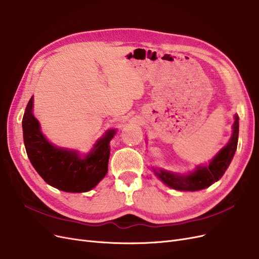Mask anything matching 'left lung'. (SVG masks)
<instances>
[{
    "label": "left lung",
    "instance_id": "1",
    "mask_svg": "<svg viewBox=\"0 0 259 259\" xmlns=\"http://www.w3.org/2000/svg\"><path fill=\"white\" fill-rule=\"evenodd\" d=\"M238 132L239 122L238 116H235V122L233 125V134L229 144L224 147L209 163L208 166H199L197 170L187 176H179L165 170L155 171V175L159 177L162 181L171 188L178 190H189L195 192L210 186L212 183L223 176L228 169V167L233 159L236 149H237L238 143Z\"/></svg>",
    "mask_w": 259,
    "mask_h": 259
}]
</instances>
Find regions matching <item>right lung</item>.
Instances as JSON below:
<instances>
[{
    "mask_svg": "<svg viewBox=\"0 0 259 259\" xmlns=\"http://www.w3.org/2000/svg\"><path fill=\"white\" fill-rule=\"evenodd\" d=\"M32 97L25 109L22 127L26 153L33 168L48 184L67 193H84L94 188L108 171L109 143L115 130L95 144L84 159L75 151L56 148L42 136L32 115Z\"/></svg>",
    "mask_w": 259,
    "mask_h": 259,
    "instance_id": "obj_1",
    "label": "right lung"
}]
</instances>
